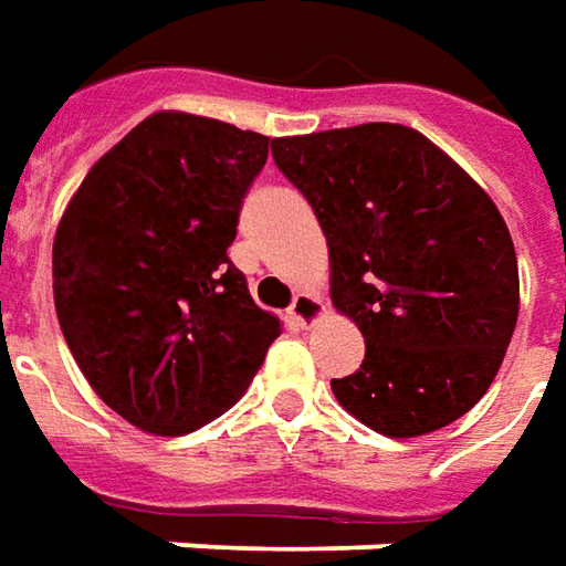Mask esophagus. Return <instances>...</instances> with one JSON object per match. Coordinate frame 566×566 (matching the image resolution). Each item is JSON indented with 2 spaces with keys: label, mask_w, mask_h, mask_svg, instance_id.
<instances>
[{
  "label": "esophagus",
  "mask_w": 566,
  "mask_h": 566,
  "mask_svg": "<svg viewBox=\"0 0 566 566\" xmlns=\"http://www.w3.org/2000/svg\"><path fill=\"white\" fill-rule=\"evenodd\" d=\"M290 317L295 327L308 329L324 317V305H321V298H317V295H311V292H298V295L292 298Z\"/></svg>",
  "instance_id": "obj_1"
}]
</instances>
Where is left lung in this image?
Returning <instances> with one entry per match:
<instances>
[{"mask_svg":"<svg viewBox=\"0 0 566 566\" xmlns=\"http://www.w3.org/2000/svg\"><path fill=\"white\" fill-rule=\"evenodd\" d=\"M276 168L329 245V298L364 336L333 396L364 427L415 439L486 396L521 308L517 255L483 186L401 124L280 136Z\"/></svg>","mask_w":566,"mask_h":566,"instance_id":"1","label":"left lung"}]
</instances>
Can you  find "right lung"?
<instances>
[{"label":"right lung","instance_id":"obj_1","mask_svg":"<svg viewBox=\"0 0 566 566\" xmlns=\"http://www.w3.org/2000/svg\"><path fill=\"white\" fill-rule=\"evenodd\" d=\"M271 146L214 117L158 112L64 208L52 245L64 343L96 396L146 433L221 417L280 336L227 255Z\"/></svg>","mask_w":566,"mask_h":566}]
</instances>
